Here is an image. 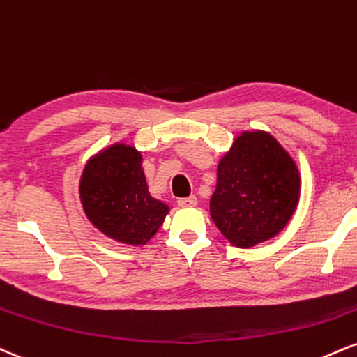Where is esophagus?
<instances>
[{
  "label": "esophagus",
  "mask_w": 357,
  "mask_h": 357,
  "mask_svg": "<svg viewBox=\"0 0 357 357\" xmlns=\"http://www.w3.org/2000/svg\"><path fill=\"white\" fill-rule=\"evenodd\" d=\"M178 204L181 206V208H195V206L197 204V199H196V196L181 197V199L178 201Z\"/></svg>",
  "instance_id": "obj_1"
}]
</instances>
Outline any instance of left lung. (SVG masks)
<instances>
[{"label": "left lung", "instance_id": "8db88e82", "mask_svg": "<svg viewBox=\"0 0 357 357\" xmlns=\"http://www.w3.org/2000/svg\"><path fill=\"white\" fill-rule=\"evenodd\" d=\"M293 158L264 131L243 132L218 165L211 218L238 248L268 241L287 225L299 201Z\"/></svg>", "mask_w": 357, "mask_h": 357}]
</instances>
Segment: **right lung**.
Listing matches in <instances>:
<instances>
[{
    "label": "right lung",
    "mask_w": 357,
    "mask_h": 357,
    "mask_svg": "<svg viewBox=\"0 0 357 357\" xmlns=\"http://www.w3.org/2000/svg\"><path fill=\"white\" fill-rule=\"evenodd\" d=\"M141 153L113 144L88 161L79 181L81 204L102 234L124 244H146L169 208L149 195Z\"/></svg>",
    "instance_id": "add662e5"
}]
</instances>
